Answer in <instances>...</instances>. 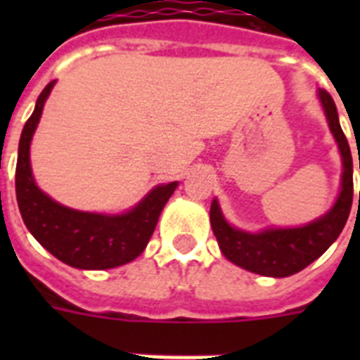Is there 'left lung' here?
I'll return each mask as SVG.
<instances>
[{"label": "left lung", "mask_w": 360, "mask_h": 360, "mask_svg": "<svg viewBox=\"0 0 360 360\" xmlns=\"http://www.w3.org/2000/svg\"><path fill=\"white\" fill-rule=\"evenodd\" d=\"M319 98L323 104L325 115L329 127L340 147L342 160H344V174H342V191L336 200L335 207L316 222L302 228L290 230H267L262 233H246L231 228L224 220L217 200L211 203V228L219 240V246L230 262L252 273L265 274V276H290L310 265L329 248L347 222L353 202V160L352 149L347 138L338 121L336 104L329 93L319 89ZM360 169V160H359ZM360 203V192H359Z\"/></svg>", "instance_id": "1"}]
</instances>
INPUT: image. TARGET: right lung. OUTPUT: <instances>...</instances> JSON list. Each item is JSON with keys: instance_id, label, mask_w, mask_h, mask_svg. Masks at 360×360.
I'll return each instance as SVG.
<instances>
[{"instance_id": "1", "label": "right lung", "mask_w": 360, "mask_h": 360, "mask_svg": "<svg viewBox=\"0 0 360 360\" xmlns=\"http://www.w3.org/2000/svg\"><path fill=\"white\" fill-rule=\"evenodd\" d=\"M50 82L24 124L16 160V200L24 224L50 254L76 269H112L138 257L151 239L160 211L177 183L153 188L140 205L120 217L82 213L63 207L39 191L30 166V143L50 95Z\"/></svg>"}]
</instances>
